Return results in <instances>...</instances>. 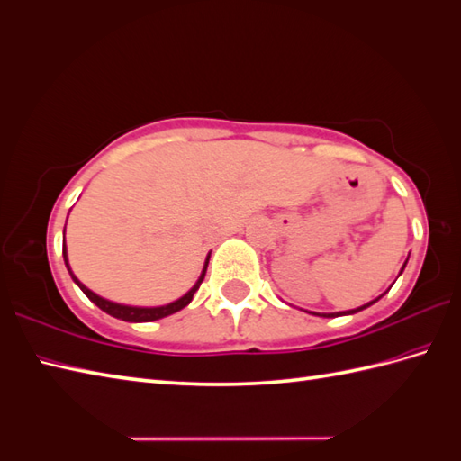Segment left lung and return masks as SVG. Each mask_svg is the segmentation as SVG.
<instances>
[{
	"label": "left lung",
	"instance_id": "1",
	"mask_svg": "<svg viewBox=\"0 0 461 461\" xmlns=\"http://www.w3.org/2000/svg\"><path fill=\"white\" fill-rule=\"evenodd\" d=\"M406 262H408V258H406ZM406 262H404V266H406ZM404 266H402V270H404ZM402 270H401V274H402ZM383 295H384V294H383ZM383 295H378V298H383ZM378 298H376V300H373V302H369V303L361 305V308L349 310V312H347V315H351V313H357V312H361V310H365V308H369V305H373L375 302H378ZM315 315H321V317H337V315H343V313H315Z\"/></svg>",
	"mask_w": 461,
	"mask_h": 461
}]
</instances>
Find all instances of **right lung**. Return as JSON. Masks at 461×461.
I'll use <instances>...</instances> for the list:
<instances>
[{
  "label": "right lung",
  "mask_w": 461,
  "mask_h": 461,
  "mask_svg": "<svg viewBox=\"0 0 461 461\" xmlns=\"http://www.w3.org/2000/svg\"><path fill=\"white\" fill-rule=\"evenodd\" d=\"M63 257H65L67 268H68V272H70V266H68V260H67V249H63ZM209 258H211V254L207 257V260H204L203 272H201V276H199V280L195 282V285H193V288H191L185 295H183V298H179V300H176V302H171V303H167V305H159V308H134V305L114 303V302H110V300L100 298L98 294L88 290L85 284L78 282V278H77V276H75L73 272H70V276H73V280L78 284V288L86 294V298H88L92 303H96L102 312H106V313L112 315V317H118V320H122V321L141 323V321H156V320H161V317L176 313V312L185 308V305H189L191 300H193V295H195V292L199 290V285H201V282H203V278H204V272H207Z\"/></svg>",
  "instance_id": "right-lung-1"
}]
</instances>
